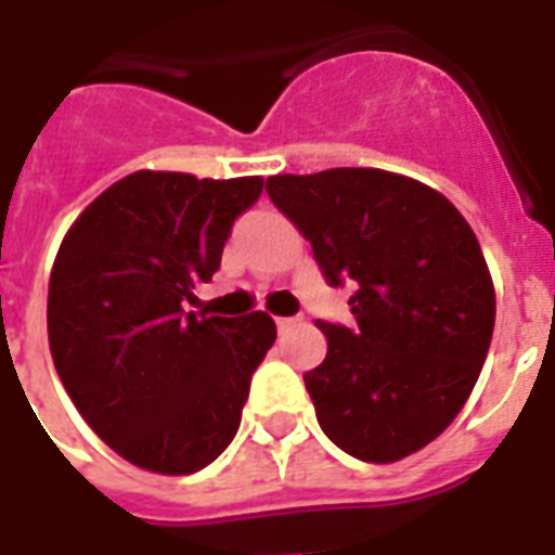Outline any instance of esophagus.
Segmentation results:
<instances>
[{
    "mask_svg": "<svg viewBox=\"0 0 555 555\" xmlns=\"http://www.w3.org/2000/svg\"><path fill=\"white\" fill-rule=\"evenodd\" d=\"M300 321H302L300 314H294V318H276L279 333H285V330H291V326H297V324H300Z\"/></svg>",
    "mask_w": 555,
    "mask_h": 555,
    "instance_id": "1",
    "label": "esophagus"
}]
</instances>
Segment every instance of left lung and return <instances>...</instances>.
Listing matches in <instances>:
<instances>
[{
  "label": "left lung",
  "instance_id": "left-lung-1",
  "mask_svg": "<svg viewBox=\"0 0 555 555\" xmlns=\"http://www.w3.org/2000/svg\"><path fill=\"white\" fill-rule=\"evenodd\" d=\"M324 279L353 282L357 324L318 321L326 360L302 374L341 452L392 464L452 425L488 357L496 297L476 234L425 183L384 169L267 178Z\"/></svg>",
  "mask_w": 555,
  "mask_h": 555
}]
</instances>
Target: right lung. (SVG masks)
Here are the masks:
<instances>
[{
  "label": "right lung",
  "instance_id": "right-lung-1",
  "mask_svg": "<svg viewBox=\"0 0 555 555\" xmlns=\"http://www.w3.org/2000/svg\"><path fill=\"white\" fill-rule=\"evenodd\" d=\"M264 178L133 171L91 202L55 255L47 333L82 418L130 464L190 476L241 428L249 380L276 341L264 312H186Z\"/></svg>",
  "mask_w": 555,
  "mask_h": 555
}]
</instances>
